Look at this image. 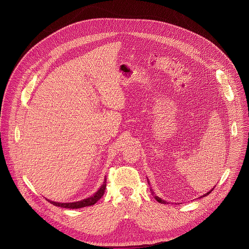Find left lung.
Here are the masks:
<instances>
[{
    "label": "left lung",
    "instance_id": "left-lung-1",
    "mask_svg": "<svg viewBox=\"0 0 249 249\" xmlns=\"http://www.w3.org/2000/svg\"><path fill=\"white\" fill-rule=\"evenodd\" d=\"M147 183H148V185H149V182H148V179H147ZM213 189H212V190H211V191H209V192H208V193H206V194H205V195H203V196H200V197H204V196H208V195H209V194H210V193H211V192H212V191H213ZM150 192H151V195H152V196H153V197H154V198H155V199H156V200H157V201H158V202H159V203H162V204H168V202H167V201H165V200H163V199H162V198H160V197H159V196H156V195H155V194H154V192H153V191H152V189H150Z\"/></svg>",
    "mask_w": 249,
    "mask_h": 249
}]
</instances>
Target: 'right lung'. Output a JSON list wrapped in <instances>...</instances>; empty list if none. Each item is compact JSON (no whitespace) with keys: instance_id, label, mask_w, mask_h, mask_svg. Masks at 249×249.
I'll return each instance as SVG.
<instances>
[{"instance_id":"add662e5","label":"right lung","mask_w":249,"mask_h":249,"mask_svg":"<svg viewBox=\"0 0 249 249\" xmlns=\"http://www.w3.org/2000/svg\"><path fill=\"white\" fill-rule=\"evenodd\" d=\"M106 188H107V177L105 178L104 184L102 185V187L99 189V191L92 196L85 198L83 200L80 201H76V202H69V203H60V202H54L52 200L47 199L48 201H50V203L53 204L54 206H58V207H62V208H69V209H78V208H82V207H87V206H91L94 205L98 200H100L102 198V196L105 195L106 192Z\"/></svg>"}]
</instances>
